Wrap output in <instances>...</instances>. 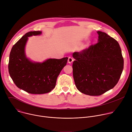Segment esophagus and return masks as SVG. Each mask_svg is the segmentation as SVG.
I'll use <instances>...</instances> for the list:
<instances>
[{
  "mask_svg": "<svg viewBox=\"0 0 132 132\" xmlns=\"http://www.w3.org/2000/svg\"><path fill=\"white\" fill-rule=\"evenodd\" d=\"M73 61V59L71 57H68V62L69 63V64H71L72 62Z\"/></svg>",
  "mask_w": 132,
  "mask_h": 132,
  "instance_id": "esophagus-1",
  "label": "esophagus"
}]
</instances>
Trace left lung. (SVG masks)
Returning a JSON list of instances; mask_svg holds the SVG:
<instances>
[{
	"label": "left lung",
	"mask_w": 132,
	"mask_h": 132,
	"mask_svg": "<svg viewBox=\"0 0 132 132\" xmlns=\"http://www.w3.org/2000/svg\"><path fill=\"white\" fill-rule=\"evenodd\" d=\"M98 42L72 54L73 77L77 89L87 95L100 96L118 82L124 66L118 41L104 32H97Z\"/></svg>",
	"instance_id": "left-lung-1"
}]
</instances>
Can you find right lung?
Segmentation results:
<instances>
[{
	"label": "right lung",
	"instance_id": "obj_1",
	"mask_svg": "<svg viewBox=\"0 0 132 132\" xmlns=\"http://www.w3.org/2000/svg\"><path fill=\"white\" fill-rule=\"evenodd\" d=\"M41 33L38 31L27 32L12 46L9 55L8 70L11 79L17 87L31 94L51 91L68 60L51 59L42 63L29 61L24 53L28 37Z\"/></svg>",
	"mask_w": 132,
	"mask_h": 132
}]
</instances>
